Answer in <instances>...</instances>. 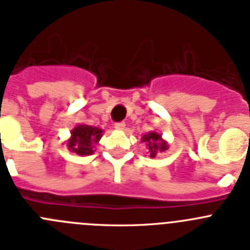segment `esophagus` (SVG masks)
Segmentation results:
<instances>
[{
    "label": "esophagus",
    "mask_w": 250,
    "mask_h": 250,
    "mask_svg": "<svg viewBox=\"0 0 250 250\" xmlns=\"http://www.w3.org/2000/svg\"><path fill=\"white\" fill-rule=\"evenodd\" d=\"M114 126H115L116 130H124L125 129V123H123V121H121V123H115Z\"/></svg>",
    "instance_id": "34e87169"
}]
</instances>
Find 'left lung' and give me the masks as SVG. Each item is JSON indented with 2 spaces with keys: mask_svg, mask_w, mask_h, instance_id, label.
<instances>
[{
  "mask_svg": "<svg viewBox=\"0 0 250 250\" xmlns=\"http://www.w3.org/2000/svg\"><path fill=\"white\" fill-rule=\"evenodd\" d=\"M141 141L145 143V145L147 146L150 157H156L159 153L165 152L168 148V144L162 139V135L159 134V132H147V134L144 135Z\"/></svg>",
  "mask_w": 250,
  "mask_h": 250,
  "instance_id": "8db88e82",
  "label": "left lung"
}]
</instances>
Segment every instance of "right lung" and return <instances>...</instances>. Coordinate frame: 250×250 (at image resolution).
<instances>
[{
	"label": "right lung",
	"mask_w": 250,
	"mask_h": 250,
	"mask_svg": "<svg viewBox=\"0 0 250 250\" xmlns=\"http://www.w3.org/2000/svg\"><path fill=\"white\" fill-rule=\"evenodd\" d=\"M72 136L68 140L67 146L72 152L85 156L94 152V146L99 143L103 136V130L99 127H93L90 125L80 124L72 130Z\"/></svg>",
	"instance_id": "add662e5"
}]
</instances>
